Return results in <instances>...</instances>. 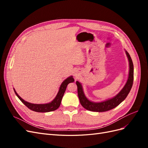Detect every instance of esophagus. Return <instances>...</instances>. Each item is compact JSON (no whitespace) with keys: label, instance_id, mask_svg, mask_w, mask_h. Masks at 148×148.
<instances>
[{"label":"esophagus","instance_id":"34e87169","mask_svg":"<svg viewBox=\"0 0 148 148\" xmlns=\"http://www.w3.org/2000/svg\"><path fill=\"white\" fill-rule=\"evenodd\" d=\"M74 75H75V77L76 78H78V76H79V75H78V73L77 72H75V73H74Z\"/></svg>","mask_w":148,"mask_h":148}]
</instances>
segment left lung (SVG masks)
<instances>
[{"label":"left lung","mask_w":148,"mask_h":148,"mask_svg":"<svg viewBox=\"0 0 148 148\" xmlns=\"http://www.w3.org/2000/svg\"><path fill=\"white\" fill-rule=\"evenodd\" d=\"M125 53H126V55L129 62V73L128 79L126 83H125V86L122 89V90L114 97L102 102H92L89 100L86 97V96H85L82 83L78 81L76 82L78 88V95L79 102L84 109L90 111L98 112H106L115 108V107L119 106L121 102L125 99V98L128 96L132 87L133 83L134 71L133 64L132 58L127 51H125Z\"/></svg>","instance_id":"8db88e82"}]
</instances>
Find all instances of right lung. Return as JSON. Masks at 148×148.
Masks as SVG:
<instances>
[{
    "label": "right lung",
    "instance_id": "right-lung-1",
    "mask_svg": "<svg viewBox=\"0 0 148 148\" xmlns=\"http://www.w3.org/2000/svg\"><path fill=\"white\" fill-rule=\"evenodd\" d=\"M74 81L75 79H73L72 76H70V77L66 78L60 84L59 91H58L54 99H53L51 102L46 103V104H33V103L28 102L22 99V98L18 95L14 88H13V90H14L15 95L19 98V99L30 110L37 112H49L56 110V109L59 108V106H60L62 97L64 96L67 85L70 83L73 82Z\"/></svg>",
    "mask_w": 148,
    "mask_h": 148
}]
</instances>
